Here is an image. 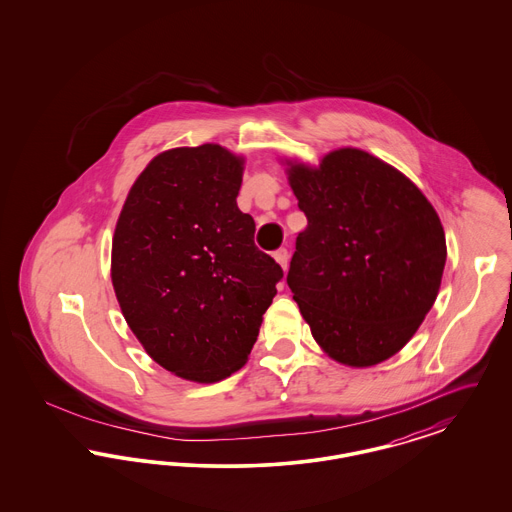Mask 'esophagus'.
Listing matches in <instances>:
<instances>
[{
  "instance_id": "34e87169",
  "label": "esophagus",
  "mask_w": 512,
  "mask_h": 512,
  "mask_svg": "<svg viewBox=\"0 0 512 512\" xmlns=\"http://www.w3.org/2000/svg\"><path fill=\"white\" fill-rule=\"evenodd\" d=\"M274 259H276V263L282 267V270H286V268H288V249H278V251L274 253Z\"/></svg>"
}]
</instances>
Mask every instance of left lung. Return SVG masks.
Returning a JSON list of instances; mask_svg holds the SVG:
<instances>
[{
    "instance_id": "left-lung-1",
    "label": "left lung",
    "mask_w": 512,
    "mask_h": 512,
    "mask_svg": "<svg viewBox=\"0 0 512 512\" xmlns=\"http://www.w3.org/2000/svg\"><path fill=\"white\" fill-rule=\"evenodd\" d=\"M284 163L307 217L288 272L301 317L341 365L390 359L438 297L447 245L436 209L403 172L357 147L326 153L318 167Z\"/></svg>"
}]
</instances>
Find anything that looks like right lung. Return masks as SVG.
Returning <instances> with one entry per match:
<instances>
[{
    "instance_id": "right-lung-1",
    "label": "right lung",
    "mask_w": 512,
    "mask_h": 512,
    "mask_svg": "<svg viewBox=\"0 0 512 512\" xmlns=\"http://www.w3.org/2000/svg\"><path fill=\"white\" fill-rule=\"evenodd\" d=\"M244 165L219 144L167 149L136 178L115 226L122 317L157 365L197 384L247 363L284 276L238 209Z\"/></svg>"
}]
</instances>
